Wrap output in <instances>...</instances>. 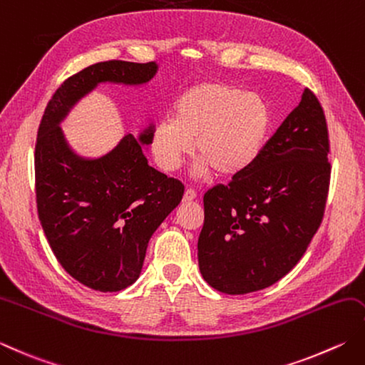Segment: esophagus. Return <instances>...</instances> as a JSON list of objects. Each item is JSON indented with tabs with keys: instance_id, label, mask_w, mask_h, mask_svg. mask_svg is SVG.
Listing matches in <instances>:
<instances>
[{
	"instance_id": "34e87169",
	"label": "esophagus",
	"mask_w": 365,
	"mask_h": 365,
	"mask_svg": "<svg viewBox=\"0 0 365 365\" xmlns=\"http://www.w3.org/2000/svg\"><path fill=\"white\" fill-rule=\"evenodd\" d=\"M195 199H196V192H195V190H191V188H187V190H185V192H183V202L195 201Z\"/></svg>"
}]
</instances>
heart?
Masks as SVG:
<instances>
[{
	"mask_svg": "<svg viewBox=\"0 0 365 365\" xmlns=\"http://www.w3.org/2000/svg\"><path fill=\"white\" fill-rule=\"evenodd\" d=\"M270 125L262 98L221 82H202L177 99L174 118H163L152 134V153L158 166L174 173L195 147L196 177L217 170L234 177L258 158Z\"/></svg>",
	"mask_w": 365,
	"mask_h": 365,
	"instance_id": "1",
	"label": "heart"
}]
</instances>
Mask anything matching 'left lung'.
<instances>
[{
  "mask_svg": "<svg viewBox=\"0 0 365 365\" xmlns=\"http://www.w3.org/2000/svg\"><path fill=\"white\" fill-rule=\"evenodd\" d=\"M327 155L323 107L305 88L252 166L204 195L197 261L212 288L226 294L259 291L301 261L324 215Z\"/></svg>",
  "mask_w": 365,
  "mask_h": 365,
  "instance_id": "8db88e82",
  "label": "left lung"
}]
</instances>
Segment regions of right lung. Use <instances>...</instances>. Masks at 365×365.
Instances as JSON below:
<instances>
[{
  "instance_id": "1",
  "label": "right lung",
  "mask_w": 365,
  "mask_h": 365,
  "mask_svg": "<svg viewBox=\"0 0 365 365\" xmlns=\"http://www.w3.org/2000/svg\"><path fill=\"white\" fill-rule=\"evenodd\" d=\"M156 71L155 61L91 64L61 83L39 125L34 174L42 230L63 269L96 291H121L138 280L150 237L185 188L148 166L142 145L152 144L153 123L99 158L77 155L60 123L99 83L144 85Z\"/></svg>"
}]
</instances>
